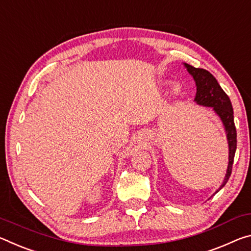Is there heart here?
Instances as JSON below:
<instances>
[{"label": "heart", "mask_w": 251, "mask_h": 251, "mask_svg": "<svg viewBox=\"0 0 251 251\" xmlns=\"http://www.w3.org/2000/svg\"><path fill=\"white\" fill-rule=\"evenodd\" d=\"M171 93L174 94V96H179V94L181 93V87L176 83L174 84V87L171 88Z\"/></svg>", "instance_id": "b5f03b06"}]
</instances>
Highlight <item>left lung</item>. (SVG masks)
Listing matches in <instances>:
<instances>
[{
	"instance_id": "obj_1",
	"label": "left lung",
	"mask_w": 251,
	"mask_h": 251,
	"mask_svg": "<svg viewBox=\"0 0 251 251\" xmlns=\"http://www.w3.org/2000/svg\"><path fill=\"white\" fill-rule=\"evenodd\" d=\"M183 65L187 69L189 75L194 77L196 82L197 92L194 101L199 105L212 108L213 112L220 118L226 131V137H227L228 141L229 161L223 183L218 188V190L215 192V194H217V192L225 187V184L229 180L230 175H231L233 158H235L237 149V131L235 126V121H233L232 104L230 102L229 97L221 89L218 81L216 80V77L210 72H208L204 69L194 68L192 65L187 63H183Z\"/></svg>"
}]
</instances>
